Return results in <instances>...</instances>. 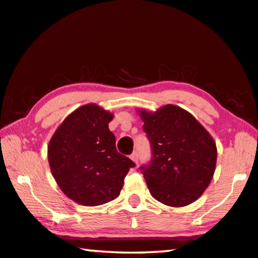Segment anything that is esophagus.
<instances>
[{
  "mask_svg": "<svg viewBox=\"0 0 258 258\" xmlns=\"http://www.w3.org/2000/svg\"><path fill=\"white\" fill-rule=\"evenodd\" d=\"M131 159H132V161L136 163V164H138V162H139V154L137 153V151H134V153L131 155Z\"/></svg>",
  "mask_w": 258,
  "mask_h": 258,
  "instance_id": "obj_1",
  "label": "esophagus"
}]
</instances>
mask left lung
Returning a JSON list of instances; mask_svg holds the SVG:
<instances>
[{"label": "left lung", "instance_id": "8db88e82", "mask_svg": "<svg viewBox=\"0 0 258 258\" xmlns=\"http://www.w3.org/2000/svg\"><path fill=\"white\" fill-rule=\"evenodd\" d=\"M150 141L151 161L141 166L155 200L169 207L196 201L209 186L217 148L209 132L180 107L166 104L157 111L139 110Z\"/></svg>", "mask_w": 258, "mask_h": 258}]
</instances>
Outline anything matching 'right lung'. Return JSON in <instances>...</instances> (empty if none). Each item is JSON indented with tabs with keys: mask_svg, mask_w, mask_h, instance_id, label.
Returning <instances> with one entry per match:
<instances>
[{
	"mask_svg": "<svg viewBox=\"0 0 258 258\" xmlns=\"http://www.w3.org/2000/svg\"><path fill=\"white\" fill-rule=\"evenodd\" d=\"M113 114L97 104L78 108L65 118L48 145V161L57 185L69 199L95 207L112 201L131 167L110 132Z\"/></svg>",
	"mask_w": 258,
	"mask_h": 258,
	"instance_id": "obj_1",
	"label": "right lung"
}]
</instances>
